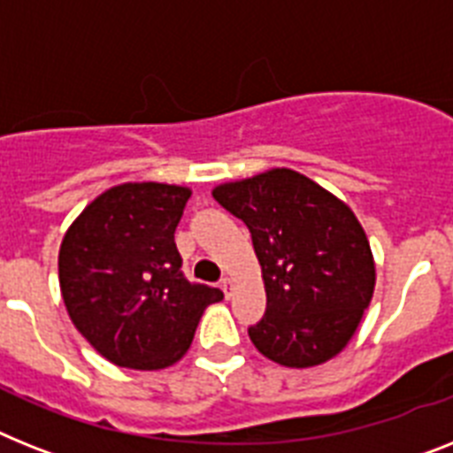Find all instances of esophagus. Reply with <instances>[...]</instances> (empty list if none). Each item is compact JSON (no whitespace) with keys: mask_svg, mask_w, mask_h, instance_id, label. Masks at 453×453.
<instances>
[{"mask_svg":"<svg viewBox=\"0 0 453 453\" xmlns=\"http://www.w3.org/2000/svg\"><path fill=\"white\" fill-rule=\"evenodd\" d=\"M219 289L224 291V296L229 298V296H231V280H229V278H224L222 282H219Z\"/></svg>","mask_w":453,"mask_h":453,"instance_id":"obj_1","label":"esophagus"}]
</instances>
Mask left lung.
I'll list each match as a JSON object with an SVG mask.
<instances>
[{
	"instance_id": "left-lung-1",
	"label": "left lung",
	"mask_w": 453,
	"mask_h": 453,
	"mask_svg": "<svg viewBox=\"0 0 453 453\" xmlns=\"http://www.w3.org/2000/svg\"><path fill=\"white\" fill-rule=\"evenodd\" d=\"M248 224L266 312L248 328L254 347L287 368L334 358L352 340L375 291V261L347 203L291 168L212 189Z\"/></svg>"
}]
</instances>
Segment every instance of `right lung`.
<instances>
[{"mask_svg":"<svg viewBox=\"0 0 453 453\" xmlns=\"http://www.w3.org/2000/svg\"><path fill=\"white\" fill-rule=\"evenodd\" d=\"M192 189L125 182L99 194L59 248V289L73 326L119 368L180 361L222 291L182 275L173 234Z\"/></svg>","mask_w":453,"mask_h":453,"instance_id":"right-lung-1","label":"right lung"}]
</instances>
